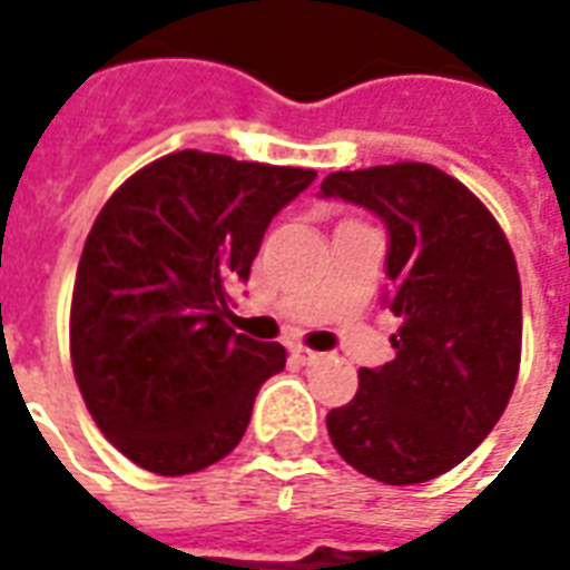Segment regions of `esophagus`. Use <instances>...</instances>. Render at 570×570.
<instances>
[{
	"instance_id": "34e87169",
	"label": "esophagus",
	"mask_w": 570,
	"mask_h": 570,
	"mask_svg": "<svg viewBox=\"0 0 570 570\" xmlns=\"http://www.w3.org/2000/svg\"><path fill=\"white\" fill-rule=\"evenodd\" d=\"M293 357H296L298 363L305 366V363H317L323 354H317V351H311V347H305V345H296V347H293Z\"/></svg>"
}]
</instances>
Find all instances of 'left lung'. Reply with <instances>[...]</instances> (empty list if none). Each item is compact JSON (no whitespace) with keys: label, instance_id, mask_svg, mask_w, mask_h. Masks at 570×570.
Masks as SVG:
<instances>
[{"label":"left lung","instance_id":"obj_1","mask_svg":"<svg viewBox=\"0 0 570 570\" xmlns=\"http://www.w3.org/2000/svg\"><path fill=\"white\" fill-rule=\"evenodd\" d=\"M323 198L382 216L396 357L360 370L347 406L326 415L335 452L384 485L428 482L464 461L498 424L522 360V286L489 207L421 161L335 170Z\"/></svg>","mask_w":570,"mask_h":570}]
</instances>
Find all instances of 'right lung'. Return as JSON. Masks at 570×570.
Instances as JSON below:
<instances>
[{
    "label": "right lung",
    "instance_id": "obj_1",
    "mask_svg": "<svg viewBox=\"0 0 570 570\" xmlns=\"http://www.w3.org/2000/svg\"><path fill=\"white\" fill-rule=\"evenodd\" d=\"M314 176L183 149L125 179L94 219L69 308L72 372L97 428L142 470L216 464L284 370V345L225 323L228 289Z\"/></svg>",
    "mask_w": 570,
    "mask_h": 570
}]
</instances>
